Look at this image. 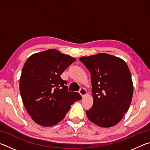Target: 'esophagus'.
Segmentation results:
<instances>
[{
    "instance_id": "1",
    "label": "esophagus",
    "mask_w": 150,
    "mask_h": 150,
    "mask_svg": "<svg viewBox=\"0 0 150 150\" xmlns=\"http://www.w3.org/2000/svg\"><path fill=\"white\" fill-rule=\"evenodd\" d=\"M79 92L80 95H81V96H82V97H84V96H85L86 95H87V91H86V89H85V88H81Z\"/></svg>"
}]
</instances>
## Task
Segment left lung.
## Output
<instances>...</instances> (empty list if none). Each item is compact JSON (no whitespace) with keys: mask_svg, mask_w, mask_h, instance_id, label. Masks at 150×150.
<instances>
[{"mask_svg":"<svg viewBox=\"0 0 150 150\" xmlns=\"http://www.w3.org/2000/svg\"><path fill=\"white\" fill-rule=\"evenodd\" d=\"M79 59L89 70L93 105L86 114L103 128L115 126L130 107L134 87L131 73L121 58L100 53Z\"/></svg>","mask_w":150,"mask_h":150,"instance_id":"8db88e82","label":"left lung"}]
</instances>
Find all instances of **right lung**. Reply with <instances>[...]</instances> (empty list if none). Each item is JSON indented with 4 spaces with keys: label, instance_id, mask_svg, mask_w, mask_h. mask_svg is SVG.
Here are the masks:
<instances>
[{
    "label": "right lung",
    "instance_id": "right-lung-1",
    "mask_svg": "<svg viewBox=\"0 0 150 150\" xmlns=\"http://www.w3.org/2000/svg\"><path fill=\"white\" fill-rule=\"evenodd\" d=\"M75 58L55 49L35 53L25 62L20 79V92L26 110L42 126L55 125L65 118L71 105L81 99L67 91L60 75Z\"/></svg>",
    "mask_w": 150,
    "mask_h": 150
}]
</instances>
